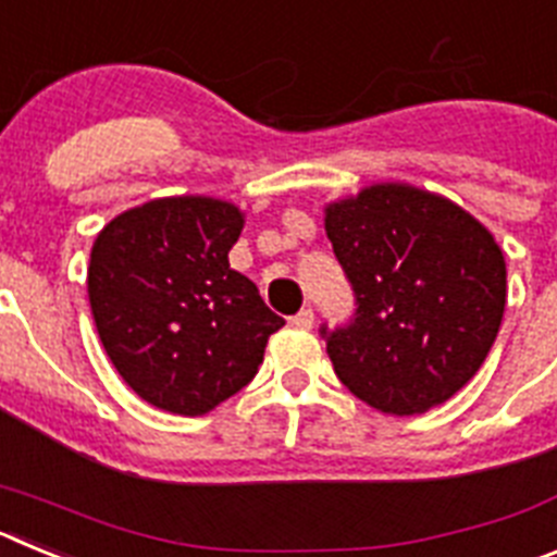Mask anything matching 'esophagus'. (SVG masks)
<instances>
[{
    "mask_svg": "<svg viewBox=\"0 0 557 557\" xmlns=\"http://www.w3.org/2000/svg\"><path fill=\"white\" fill-rule=\"evenodd\" d=\"M312 323H314V312L309 307H304L301 312H298L293 318V326L295 329H312Z\"/></svg>",
    "mask_w": 557,
    "mask_h": 557,
    "instance_id": "1",
    "label": "esophagus"
}]
</instances>
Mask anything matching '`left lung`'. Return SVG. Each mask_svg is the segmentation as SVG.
<instances>
[{"instance_id": "8db88e82", "label": "left lung", "mask_w": 557, "mask_h": 557, "mask_svg": "<svg viewBox=\"0 0 557 557\" xmlns=\"http://www.w3.org/2000/svg\"><path fill=\"white\" fill-rule=\"evenodd\" d=\"M354 318L326 329L334 373L366 405L416 416L455 396L488 357L508 270L491 231L451 200L373 184L326 206Z\"/></svg>"}]
</instances>
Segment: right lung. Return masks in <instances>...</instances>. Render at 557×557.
<instances>
[{"label": "right lung", "mask_w": 557, "mask_h": 557, "mask_svg": "<svg viewBox=\"0 0 557 557\" xmlns=\"http://www.w3.org/2000/svg\"><path fill=\"white\" fill-rule=\"evenodd\" d=\"M245 218L203 195L122 211L97 234L88 301L102 348L147 405L206 416L243 391L284 318L228 264Z\"/></svg>", "instance_id": "right-lung-1"}]
</instances>
